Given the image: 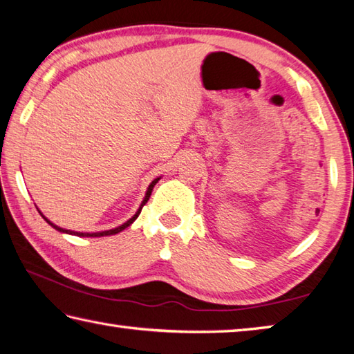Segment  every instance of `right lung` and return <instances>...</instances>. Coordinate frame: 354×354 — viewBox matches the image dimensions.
<instances>
[{
	"instance_id": "add662e5",
	"label": "right lung",
	"mask_w": 354,
	"mask_h": 354,
	"mask_svg": "<svg viewBox=\"0 0 354 354\" xmlns=\"http://www.w3.org/2000/svg\"><path fill=\"white\" fill-rule=\"evenodd\" d=\"M159 181V178H156L155 181H151V184L149 185V189H147V193H145V198H144V201L141 203V207L140 209H138V212L133 214V216H131L127 223H124L122 225H120V227H116V228H112V230H107V232H100V233H78V232H71V230H64V228H61V227H58V225H55V224H52L50 221H48L47 218H44L48 224H50L55 230H58V232H61V233H68V234H75V236H92V238H98V236H110V234H116V233H120V232H122L124 228H127L130 224H133V221L140 216V213H141V210H142V207L145 205V203H147L149 201V198H150V195H151V190H153V187L156 185V183Z\"/></svg>"
}]
</instances>
